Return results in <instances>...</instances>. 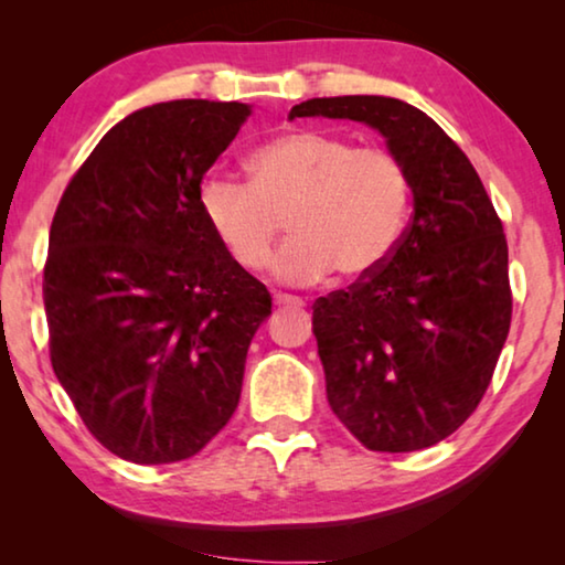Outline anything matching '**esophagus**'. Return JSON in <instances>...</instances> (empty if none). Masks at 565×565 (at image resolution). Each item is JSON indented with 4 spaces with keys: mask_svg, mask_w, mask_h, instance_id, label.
I'll return each mask as SVG.
<instances>
[{
    "mask_svg": "<svg viewBox=\"0 0 565 565\" xmlns=\"http://www.w3.org/2000/svg\"><path fill=\"white\" fill-rule=\"evenodd\" d=\"M275 303L277 306H306L303 298L288 296V292H275Z\"/></svg>",
    "mask_w": 565,
    "mask_h": 565,
    "instance_id": "esophagus-1",
    "label": "esophagus"
}]
</instances>
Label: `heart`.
Here are the masks:
<instances>
[{
	"label": "heart",
	"mask_w": 565,
	"mask_h": 565,
	"mask_svg": "<svg viewBox=\"0 0 565 565\" xmlns=\"http://www.w3.org/2000/svg\"><path fill=\"white\" fill-rule=\"evenodd\" d=\"M246 172L249 184L211 177L200 188L207 226L244 269L265 265L282 221L292 236L273 273L290 282H316L331 269L350 280L373 275L406 228L412 177L388 149L292 130L259 146Z\"/></svg>",
	"instance_id": "b5f03b06"
}]
</instances>
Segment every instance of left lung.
Returning a JSON list of instances; mask_svg holds the SVG:
<instances>
[{
	"label": "left lung",
	"mask_w": 565,
	"mask_h": 565,
	"mask_svg": "<svg viewBox=\"0 0 565 565\" xmlns=\"http://www.w3.org/2000/svg\"><path fill=\"white\" fill-rule=\"evenodd\" d=\"M365 122L404 159L414 213L383 267L313 303V334L339 422L375 452L450 437L489 388L512 323L509 249L460 146L393 97H316L288 118Z\"/></svg>",
	"instance_id": "1"
}]
</instances>
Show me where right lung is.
Listing matches in <instances>:
<instances>
[{
    "instance_id": "right-lung-1",
    "label": "right lung",
    "mask_w": 565,
    "mask_h": 565,
    "mask_svg": "<svg viewBox=\"0 0 565 565\" xmlns=\"http://www.w3.org/2000/svg\"><path fill=\"white\" fill-rule=\"evenodd\" d=\"M252 115L172 99L130 113L61 195L43 269L51 365L95 439L138 466L188 460L238 406L273 313L200 211V182Z\"/></svg>"
}]
</instances>
